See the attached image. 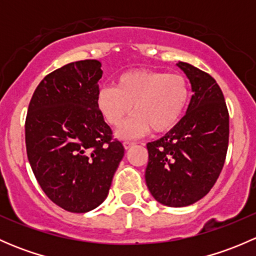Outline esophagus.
<instances>
[{"mask_svg":"<svg viewBox=\"0 0 256 256\" xmlns=\"http://www.w3.org/2000/svg\"><path fill=\"white\" fill-rule=\"evenodd\" d=\"M132 146H135V142H131V141H125V142H124V147H125V150H128Z\"/></svg>","mask_w":256,"mask_h":256,"instance_id":"34e87169","label":"esophagus"}]
</instances>
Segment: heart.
Returning a JSON list of instances; mask_svg holds the SVG:
<instances>
[{"instance_id":"1","label":"heart","mask_w":256,"mask_h":256,"mask_svg":"<svg viewBox=\"0 0 256 256\" xmlns=\"http://www.w3.org/2000/svg\"><path fill=\"white\" fill-rule=\"evenodd\" d=\"M190 90L182 74L154 69H130L118 74L115 88L102 86L96 92V108L112 128H120L131 112L135 115L118 132L132 138L151 128L154 134L172 130L187 110Z\"/></svg>"}]
</instances>
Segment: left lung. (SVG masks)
Returning <instances> with one entry per match:
<instances>
[{"label":"left lung","mask_w":256,"mask_h":256,"mask_svg":"<svg viewBox=\"0 0 256 256\" xmlns=\"http://www.w3.org/2000/svg\"><path fill=\"white\" fill-rule=\"evenodd\" d=\"M177 66L190 79L193 95L177 126L147 144L144 172L152 197L176 208L193 204L210 190L223 168L229 140L228 109L216 80L184 62Z\"/></svg>","instance_id":"8db88e82"}]
</instances>
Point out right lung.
Masks as SVG:
<instances>
[{
	"instance_id": "add662e5",
	"label": "right lung",
	"mask_w": 256,
	"mask_h": 256,
	"mask_svg": "<svg viewBox=\"0 0 256 256\" xmlns=\"http://www.w3.org/2000/svg\"><path fill=\"white\" fill-rule=\"evenodd\" d=\"M102 63L86 59L48 74L33 92L26 147L43 192L72 213H86L108 197L124 157L120 141L96 108Z\"/></svg>"
}]
</instances>
